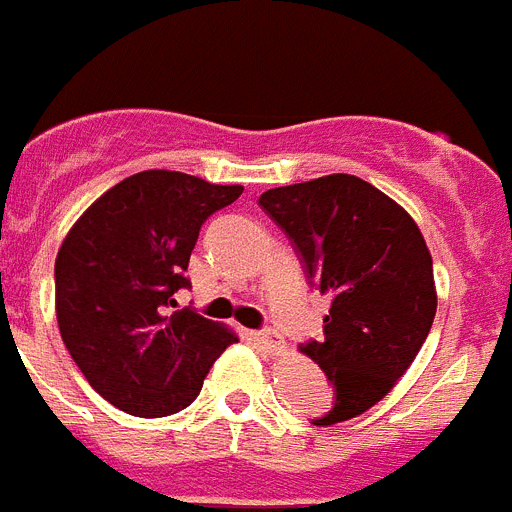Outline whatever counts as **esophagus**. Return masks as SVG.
<instances>
[{
  "label": "esophagus",
  "instance_id": "34e87169",
  "mask_svg": "<svg viewBox=\"0 0 512 512\" xmlns=\"http://www.w3.org/2000/svg\"><path fill=\"white\" fill-rule=\"evenodd\" d=\"M253 336V341L256 343H261V346L266 348V351H269V354H274V356H279L284 351V338L279 336V333H274V330H259V333H251Z\"/></svg>",
  "mask_w": 512,
  "mask_h": 512
}]
</instances>
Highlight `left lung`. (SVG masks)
<instances>
[{"mask_svg":"<svg viewBox=\"0 0 512 512\" xmlns=\"http://www.w3.org/2000/svg\"><path fill=\"white\" fill-rule=\"evenodd\" d=\"M259 205L330 297L323 341L302 343L336 390L315 425L374 408L408 372L436 318L433 259L410 212L369 182L328 174L269 189Z\"/></svg>","mask_w":512,"mask_h":512,"instance_id":"obj_1","label":"left lung"}]
</instances>
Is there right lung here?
Instances as JSON below:
<instances>
[{
  "instance_id": "add662e5",
  "label": "right lung",
  "mask_w": 512,
  "mask_h": 512,
  "mask_svg": "<svg viewBox=\"0 0 512 512\" xmlns=\"http://www.w3.org/2000/svg\"><path fill=\"white\" fill-rule=\"evenodd\" d=\"M151 169L122 179L71 225L56 256V318L71 359L104 400L135 418L192 405L235 330L176 307L202 223L241 197Z\"/></svg>"
}]
</instances>
